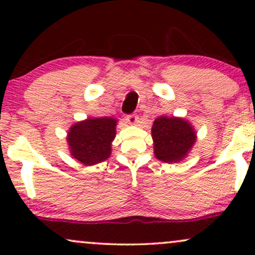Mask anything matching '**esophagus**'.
I'll list each match as a JSON object with an SVG mask.
<instances>
[{"mask_svg":"<svg viewBox=\"0 0 255 255\" xmlns=\"http://www.w3.org/2000/svg\"><path fill=\"white\" fill-rule=\"evenodd\" d=\"M137 119L139 118H137L136 114H129V115L126 116V120H127L128 124H130V125H135L137 122Z\"/></svg>","mask_w":255,"mask_h":255,"instance_id":"esophagus-1","label":"esophagus"}]
</instances>
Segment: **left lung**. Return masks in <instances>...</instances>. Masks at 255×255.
<instances>
[{
    "label": "left lung",
    "mask_w": 255,
    "mask_h": 255,
    "mask_svg": "<svg viewBox=\"0 0 255 255\" xmlns=\"http://www.w3.org/2000/svg\"><path fill=\"white\" fill-rule=\"evenodd\" d=\"M154 154L163 162H178L195 142L192 126L182 119L160 116L152 126Z\"/></svg>",
    "instance_id": "8db88e82"
}]
</instances>
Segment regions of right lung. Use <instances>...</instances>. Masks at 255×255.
Returning <instances> with one entry per match:
<instances>
[{
    "label": "right lung",
    "mask_w": 255,
    "mask_h": 255,
    "mask_svg": "<svg viewBox=\"0 0 255 255\" xmlns=\"http://www.w3.org/2000/svg\"><path fill=\"white\" fill-rule=\"evenodd\" d=\"M116 120L87 119L72 126L68 145L72 156L85 165H93L109 158L111 141L115 137Z\"/></svg>",
    "instance_id": "obj_1"
}]
</instances>
